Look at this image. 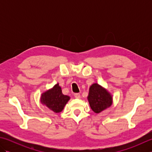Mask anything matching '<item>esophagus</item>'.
<instances>
[{
    "mask_svg": "<svg viewBox=\"0 0 152 152\" xmlns=\"http://www.w3.org/2000/svg\"><path fill=\"white\" fill-rule=\"evenodd\" d=\"M74 97L76 99H80V93H75L74 94Z\"/></svg>",
    "mask_w": 152,
    "mask_h": 152,
    "instance_id": "34e87169",
    "label": "esophagus"
}]
</instances>
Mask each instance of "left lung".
Segmentation results:
<instances>
[{
    "mask_svg": "<svg viewBox=\"0 0 152 152\" xmlns=\"http://www.w3.org/2000/svg\"><path fill=\"white\" fill-rule=\"evenodd\" d=\"M88 100L92 110L96 114L110 107L113 102L110 93L97 83L90 86Z\"/></svg>",
    "mask_w": 152,
    "mask_h": 152,
    "instance_id": "8db88e82",
    "label": "left lung"
}]
</instances>
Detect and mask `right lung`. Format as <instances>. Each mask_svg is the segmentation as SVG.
<instances>
[{"instance_id":"add662e5","label":"right lung","mask_w":152,"mask_h":152,"mask_svg":"<svg viewBox=\"0 0 152 152\" xmlns=\"http://www.w3.org/2000/svg\"><path fill=\"white\" fill-rule=\"evenodd\" d=\"M70 96L63 94L59 83L44 92L40 96V102L55 113H59L70 100Z\"/></svg>"}]
</instances>
